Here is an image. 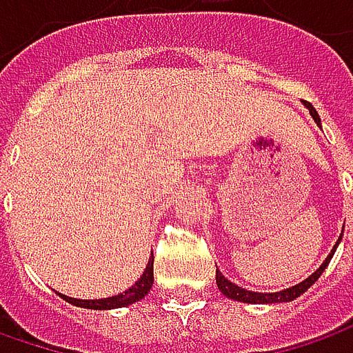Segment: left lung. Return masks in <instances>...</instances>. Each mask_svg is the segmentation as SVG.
I'll return each instance as SVG.
<instances>
[{
	"label": "left lung",
	"instance_id": "1",
	"mask_svg": "<svg viewBox=\"0 0 353 353\" xmlns=\"http://www.w3.org/2000/svg\"><path fill=\"white\" fill-rule=\"evenodd\" d=\"M305 105L308 108V112H310V116L312 119L316 121L320 125V117L316 114V110L312 108V103L305 102ZM340 239L342 237H338V243H340ZM334 251H336V245H334L332 253L326 257V261L320 265L319 269L310 275L308 279H305L303 283H299V285H294L291 289H285V291H279V292H253V291H245V289H241V287H237L236 283H232V281H228V279L218 271V267H216V283H218V289L224 292L228 299H234V301H239V303H250V305H267V303H289V301H294L296 296H301L303 292L308 291L319 277L324 273V269L328 267L330 263V259H332Z\"/></svg>",
	"mask_w": 353,
	"mask_h": 353
}]
</instances>
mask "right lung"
Returning <instances> with one entry per match:
<instances>
[{
  "mask_svg": "<svg viewBox=\"0 0 353 353\" xmlns=\"http://www.w3.org/2000/svg\"><path fill=\"white\" fill-rule=\"evenodd\" d=\"M153 261H155V257H153V253H151L149 263H147V269H145V273L141 275V279H139L131 289H128L125 292H121V294L110 296V299H103V301H78V299H70V296H64V294H61V296L66 303H70V305L82 306V308H94V310H110V308H121V306L133 305V303L141 301L143 296L151 291V285H153Z\"/></svg>",
  "mask_w": 353,
  "mask_h": 353,
  "instance_id": "1",
  "label": "right lung"
}]
</instances>
